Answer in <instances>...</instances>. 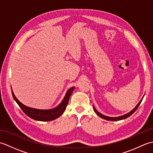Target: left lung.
<instances>
[{
    "label": "left lung",
    "mask_w": 153,
    "mask_h": 153,
    "mask_svg": "<svg viewBox=\"0 0 153 153\" xmlns=\"http://www.w3.org/2000/svg\"><path fill=\"white\" fill-rule=\"evenodd\" d=\"M144 96H145V95H143V98L141 99L140 101L139 102V103L137 104V105H136V106L135 107V108H134V109H133V110H131L130 112H129L128 113L126 114H123V115H122V116H118V117H110V116H105V115H104V114H102L101 113H100L99 112L97 111V110L95 109V107H94L93 106V108L94 111L95 112V113L97 114L98 115L99 117H100V118H102V119H105V120H108V121H119V120H124V119H126V118H128V117H129L131 114H134V113L136 111V110L137 109L139 106L140 105V104H141V101H142L143 99Z\"/></svg>",
    "instance_id": "1"
}]
</instances>
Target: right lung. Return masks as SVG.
Masks as SVG:
<instances>
[{
	"label": "right lung",
	"instance_id": "add662e5",
	"mask_svg": "<svg viewBox=\"0 0 153 153\" xmlns=\"http://www.w3.org/2000/svg\"><path fill=\"white\" fill-rule=\"evenodd\" d=\"M75 87H72L67 91L63 100H62L61 102L57 106L55 107V108L47 110L37 109L25 106L21 102H19V100L16 98L12 89V94L15 101L17 102L19 106L20 107V108L23 110V112L27 116L30 117L31 119L37 120V121L47 122L58 118V117H60L64 112L68 105V101H69L70 97Z\"/></svg>",
	"mask_w": 153,
	"mask_h": 153
}]
</instances>
